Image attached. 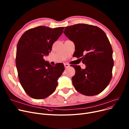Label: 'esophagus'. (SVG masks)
<instances>
[{
  "label": "esophagus",
  "mask_w": 129,
  "mask_h": 129,
  "mask_svg": "<svg viewBox=\"0 0 129 129\" xmlns=\"http://www.w3.org/2000/svg\"><path fill=\"white\" fill-rule=\"evenodd\" d=\"M64 67H65L66 68H69V67H70V65H69V64H68V63H64Z\"/></svg>",
  "instance_id": "1"
}]
</instances>
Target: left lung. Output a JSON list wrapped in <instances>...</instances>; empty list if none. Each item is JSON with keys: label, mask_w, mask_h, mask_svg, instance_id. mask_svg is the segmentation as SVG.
I'll list each match as a JSON object with an SVG mask.
<instances>
[{"label": "left lung", "mask_w": 129, "mask_h": 129, "mask_svg": "<svg viewBox=\"0 0 129 129\" xmlns=\"http://www.w3.org/2000/svg\"><path fill=\"white\" fill-rule=\"evenodd\" d=\"M63 33L75 44L73 56L80 58L86 66L82 69L80 66L72 65L75 70L72 78L74 88L86 96L99 94L110 83L114 64L106 34L100 27L83 23L66 26Z\"/></svg>", "instance_id": "8db88e82"}]
</instances>
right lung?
<instances>
[{"instance_id":"add662e5","label":"right lung","mask_w":129,"mask_h":129,"mask_svg":"<svg viewBox=\"0 0 129 129\" xmlns=\"http://www.w3.org/2000/svg\"><path fill=\"white\" fill-rule=\"evenodd\" d=\"M64 28L37 26L25 32L18 42L16 63L19 79L25 93L34 99H44L54 93L64 70L63 63L53 67L43 58Z\"/></svg>"}]
</instances>
